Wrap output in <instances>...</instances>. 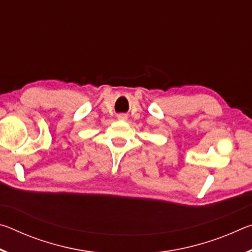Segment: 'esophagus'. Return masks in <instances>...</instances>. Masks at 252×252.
Wrapping results in <instances>:
<instances>
[{"instance_id": "34e87169", "label": "esophagus", "mask_w": 252, "mask_h": 252, "mask_svg": "<svg viewBox=\"0 0 252 252\" xmlns=\"http://www.w3.org/2000/svg\"><path fill=\"white\" fill-rule=\"evenodd\" d=\"M118 119H120V120H126V114H119Z\"/></svg>"}]
</instances>
